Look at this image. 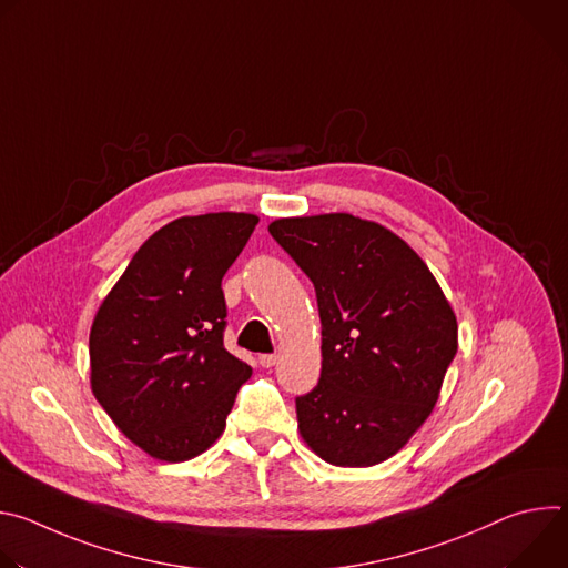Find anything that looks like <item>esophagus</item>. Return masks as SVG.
<instances>
[{
    "label": "esophagus",
    "mask_w": 568,
    "mask_h": 568,
    "mask_svg": "<svg viewBox=\"0 0 568 568\" xmlns=\"http://www.w3.org/2000/svg\"><path fill=\"white\" fill-rule=\"evenodd\" d=\"M276 359H278L276 355H261V357H258V364H261L263 368H272V366L276 364Z\"/></svg>",
    "instance_id": "1"
}]
</instances>
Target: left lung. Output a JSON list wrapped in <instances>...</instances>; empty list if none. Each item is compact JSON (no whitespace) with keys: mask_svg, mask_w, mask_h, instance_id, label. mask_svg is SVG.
<instances>
[{"mask_svg":"<svg viewBox=\"0 0 568 568\" xmlns=\"http://www.w3.org/2000/svg\"><path fill=\"white\" fill-rule=\"evenodd\" d=\"M270 233L314 283L321 316V377L296 397L301 438L331 465H377L434 412L456 314L425 261L377 222L323 213Z\"/></svg>","mask_w":568,"mask_h":568,"instance_id":"8db88e82","label":"left lung"}]
</instances>
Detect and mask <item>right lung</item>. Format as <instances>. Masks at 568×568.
I'll return each mask as SVG.
<instances>
[{
    "mask_svg": "<svg viewBox=\"0 0 568 568\" xmlns=\"http://www.w3.org/2000/svg\"><path fill=\"white\" fill-rule=\"evenodd\" d=\"M258 224L254 213L186 215L154 231L90 333V384L105 414L156 460L182 463L224 432L252 366L224 344L222 276Z\"/></svg>",
    "mask_w": 568,
    "mask_h": 568,
    "instance_id": "1",
    "label": "right lung"
}]
</instances>
